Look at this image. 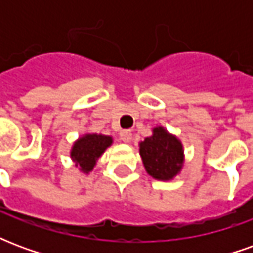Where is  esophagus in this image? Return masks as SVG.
Wrapping results in <instances>:
<instances>
[{"mask_svg": "<svg viewBox=\"0 0 253 253\" xmlns=\"http://www.w3.org/2000/svg\"><path fill=\"white\" fill-rule=\"evenodd\" d=\"M119 137H121V141L128 143L131 141V131H130V130H122V131L119 132Z\"/></svg>", "mask_w": 253, "mask_h": 253, "instance_id": "obj_1", "label": "esophagus"}]
</instances>
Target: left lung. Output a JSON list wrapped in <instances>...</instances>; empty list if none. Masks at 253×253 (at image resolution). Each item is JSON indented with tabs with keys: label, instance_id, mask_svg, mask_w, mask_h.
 Returning <instances> with one entry per match:
<instances>
[{
	"label": "left lung",
	"instance_id": "left-lung-1",
	"mask_svg": "<svg viewBox=\"0 0 253 253\" xmlns=\"http://www.w3.org/2000/svg\"><path fill=\"white\" fill-rule=\"evenodd\" d=\"M145 169L157 180H172L183 168L184 152L181 142L164 127H154L153 135L139 143Z\"/></svg>",
	"mask_w": 253,
	"mask_h": 253
}]
</instances>
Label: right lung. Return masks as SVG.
<instances>
[{
  "instance_id": "1",
  "label": "right lung",
  "mask_w": 253,
  "mask_h": 253,
  "mask_svg": "<svg viewBox=\"0 0 253 253\" xmlns=\"http://www.w3.org/2000/svg\"><path fill=\"white\" fill-rule=\"evenodd\" d=\"M112 145V137L103 134H85L74 142L70 152V157L84 173H89L93 169L105 149Z\"/></svg>"
}]
</instances>
